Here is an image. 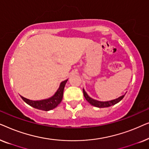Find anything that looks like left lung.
Masks as SVG:
<instances>
[{"instance_id": "8db88e82", "label": "left lung", "mask_w": 149, "mask_h": 149, "mask_svg": "<svg viewBox=\"0 0 149 149\" xmlns=\"http://www.w3.org/2000/svg\"><path fill=\"white\" fill-rule=\"evenodd\" d=\"M83 95H84L85 98L86 99V100L88 102L91 104L92 106H94L95 107L97 108H105V107H111V106H113L119 102L123 98V97L125 96V94H124L121 96L118 97V98H116L115 100H112L109 101H105V102H102V101H98L97 100H94L91 98V97H89L88 94H87L86 91H85L84 89H83Z\"/></svg>"}]
</instances>
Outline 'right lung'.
<instances>
[{"label": "right lung", "instance_id": "obj_1", "mask_svg": "<svg viewBox=\"0 0 149 149\" xmlns=\"http://www.w3.org/2000/svg\"><path fill=\"white\" fill-rule=\"evenodd\" d=\"M67 81H68V79L62 81L60 83V87H59L56 92L55 93V94L47 99L41 100H31L26 98L22 95H20V96L26 104H28V105L34 108V109L45 111H50V110L54 109L58 107L59 104L62 102L64 87Z\"/></svg>", "mask_w": 149, "mask_h": 149}]
</instances>
